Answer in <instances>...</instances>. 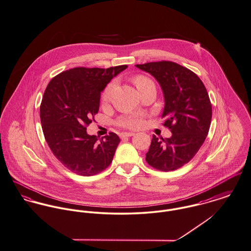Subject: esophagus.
Listing matches in <instances>:
<instances>
[{"label": "esophagus", "instance_id": "1", "mask_svg": "<svg viewBox=\"0 0 251 251\" xmlns=\"http://www.w3.org/2000/svg\"><path fill=\"white\" fill-rule=\"evenodd\" d=\"M135 133L134 132H124L121 134V138H126V137L133 136Z\"/></svg>", "mask_w": 251, "mask_h": 251}]
</instances>
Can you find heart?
Returning a JSON list of instances; mask_svg holds the SVG:
<instances>
[{"label": "heart", "instance_id": "b5f03b06", "mask_svg": "<svg viewBox=\"0 0 251 251\" xmlns=\"http://www.w3.org/2000/svg\"><path fill=\"white\" fill-rule=\"evenodd\" d=\"M133 83L135 84L138 90H142L150 85H154V83L152 82L151 79H150L149 77L142 75H138L133 77ZM113 83H109L104 90L102 91L101 94V100L103 102H106L110 100L111 97V93L113 90ZM119 126L124 127V128H127V129H137L139 127H141L144 124V118L140 114H130L124 116L121 118V120L119 121Z\"/></svg>", "mask_w": 251, "mask_h": 251}]
</instances>
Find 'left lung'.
Instances as JSON below:
<instances>
[{"mask_svg": "<svg viewBox=\"0 0 251 251\" xmlns=\"http://www.w3.org/2000/svg\"><path fill=\"white\" fill-rule=\"evenodd\" d=\"M136 67L159 82L165 99L163 125L172 132L170 138L152 136L146 161L162 172L177 170L193 159L208 134L212 105L205 86L194 72L173 61Z\"/></svg>", "mask_w": 251, "mask_h": 251, "instance_id": "1", "label": "left lung"}]
</instances>
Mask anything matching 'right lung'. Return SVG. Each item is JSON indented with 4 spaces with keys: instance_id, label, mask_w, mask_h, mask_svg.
<instances>
[{
    "instance_id": "obj_1",
    "label": "right lung",
    "mask_w": 251,
    "mask_h": 251,
    "mask_svg": "<svg viewBox=\"0 0 251 251\" xmlns=\"http://www.w3.org/2000/svg\"><path fill=\"white\" fill-rule=\"evenodd\" d=\"M126 68L70 69L52 77L46 88L40 105L46 142L62 165L78 176L100 174L113 160L119 136L110 132L99 141L86 127L99 112L101 91Z\"/></svg>"
}]
</instances>
